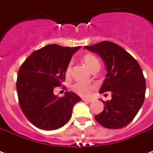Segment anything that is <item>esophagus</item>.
<instances>
[{
  "mask_svg": "<svg viewBox=\"0 0 153 153\" xmlns=\"http://www.w3.org/2000/svg\"><path fill=\"white\" fill-rule=\"evenodd\" d=\"M82 100L85 101V102H93V99H91V98H82Z\"/></svg>",
  "mask_w": 153,
  "mask_h": 153,
  "instance_id": "obj_1",
  "label": "esophagus"
}]
</instances>
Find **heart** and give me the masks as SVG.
I'll return each instance as SVG.
<instances>
[{"mask_svg": "<svg viewBox=\"0 0 153 153\" xmlns=\"http://www.w3.org/2000/svg\"><path fill=\"white\" fill-rule=\"evenodd\" d=\"M84 63L86 65L91 71H93L94 68L100 67V62L98 61V58L95 55L92 54H86L82 57ZM71 72V62H70L67 64L66 70H65V74L67 76H69ZM94 88V85L91 83H86L83 82H77L72 86V90L76 94L81 96H89L91 94L92 90Z\"/></svg>", "mask_w": 153, "mask_h": 153, "instance_id": "1", "label": "heart"}]
</instances>
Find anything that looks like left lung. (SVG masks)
Masks as SVG:
<instances>
[{
    "label": "left lung",
    "instance_id": "obj_1",
    "mask_svg": "<svg viewBox=\"0 0 153 153\" xmlns=\"http://www.w3.org/2000/svg\"><path fill=\"white\" fill-rule=\"evenodd\" d=\"M100 55L106 67L100 93L110 91L112 99L103 102L104 109L94 116L96 121L108 128H120L133 121L145 101V79L137 61L117 44L102 41L85 46Z\"/></svg>",
    "mask_w": 153,
    "mask_h": 153
}]
</instances>
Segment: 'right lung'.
<instances>
[{
    "mask_svg": "<svg viewBox=\"0 0 153 153\" xmlns=\"http://www.w3.org/2000/svg\"><path fill=\"white\" fill-rule=\"evenodd\" d=\"M79 48L49 44L33 51L20 66L16 79L19 104L25 116L37 128H61L71 117L74 104L81 100L71 91L62 98L53 93L55 86L65 81L66 67Z\"/></svg>",
    "mask_w": 153,
    "mask_h": 153,
    "instance_id": "obj_1",
    "label": "right lung"
}]
</instances>
